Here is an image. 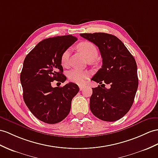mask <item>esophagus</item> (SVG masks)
I'll use <instances>...</instances> for the list:
<instances>
[{
	"mask_svg": "<svg viewBox=\"0 0 158 158\" xmlns=\"http://www.w3.org/2000/svg\"><path fill=\"white\" fill-rule=\"evenodd\" d=\"M79 88H80V90H84V86H79Z\"/></svg>",
	"mask_w": 158,
	"mask_h": 158,
	"instance_id": "1",
	"label": "esophagus"
}]
</instances>
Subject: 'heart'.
I'll list each match as a JSON object with an SVG mask.
<instances>
[{
	"label": "heart",
	"mask_w": 158,
	"mask_h": 158,
	"mask_svg": "<svg viewBox=\"0 0 158 158\" xmlns=\"http://www.w3.org/2000/svg\"><path fill=\"white\" fill-rule=\"evenodd\" d=\"M77 49L88 61L95 60L98 54L97 47L90 41H86L80 42L77 45ZM69 56H70V50H65L61 54L60 58L61 64L63 66H66L68 65ZM88 76H89V74L88 72L79 70H73L68 73L69 80L78 84L83 83L84 80L88 78Z\"/></svg>",
	"instance_id": "1"
}]
</instances>
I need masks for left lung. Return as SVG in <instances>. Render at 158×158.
<instances>
[{
	"mask_svg": "<svg viewBox=\"0 0 158 158\" xmlns=\"http://www.w3.org/2000/svg\"><path fill=\"white\" fill-rule=\"evenodd\" d=\"M80 35L98 46L102 65L92 80L101 84L92 88L90 108L94 116L105 121H117L128 113L138 88L136 61L124 44L105 33ZM109 84L110 89L104 84Z\"/></svg>",
	"mask_w": 158,
	"mask_h": 158,
	"instance_id": "left-lung-1",
	"label": "left lung"
}]
</instances>
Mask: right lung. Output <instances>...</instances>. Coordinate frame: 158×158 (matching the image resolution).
Listing matches in <instances>:
<instances>
[{
  "label": "right lung",
  "mask_w": 158,
  "mask_h": 158,
  "mask_svg": "<svg viewBox=\"0 0 158 158\" xmlns=\"http://www.w3.org/2000/svg\"><path fill=\"white\" fill-rule=\"evenodd\" d=\"M72 35L40 41L25 57L20 76L23 100L35 117L45 123H57L66 118L79 87L70 82L52 87L53 80L64 82L61 64L62 53L77 41Z\"/></svg>",
  "instance_id": "obj_1"
}]
</instances>
